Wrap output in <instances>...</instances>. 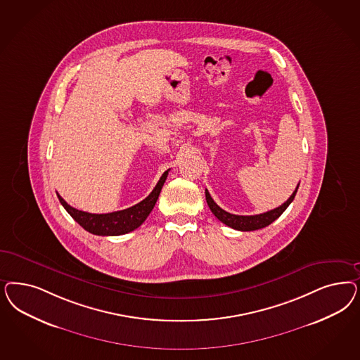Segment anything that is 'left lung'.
I'll use <instances>...</instances> for the list:
<instances>
[{
	"instance_id": "left-lung-1",
	"label": "left lung",
	"mask_w": 360,
	"mask_h": 360,
	"mask_svg": "<svg viewBox=\"0 0 360 360\" xmlns=\"http://www.w3.org/2000/svg\"><path fill=\"white\" fill-rule=\"evenodd\" d=\"M298 186L295 188V191L292 192L290 198H288V201H285L282 205H279L278 208L271 209L265 213L261 214H255V216H238V214H232L224 209H221L214 200L210 198L208 189H205V198L208 202V207L212 213L225 225L231 226L236 231H243V232H250V231H257V229H262L267 225H270L273 221L277 220L279 216L286 210V208L291 204V201L295 198V193L298 191Z\"/></svg>"
}]
</instances>
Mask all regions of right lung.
Segmentation results:
<instances>
[{
	"mask_svg": "<svg viewBox=\"0 0 360 360\" xmlns=\"http://www.w3.org/2000/svg\"><path fill=\"white\" fill-rule=\"evenodd\" d=\"M168 171H165L162 174L159 183L153 188L151 193L143 201H140L139 204H136L131 208L112 212V213H105V214L87 213V212L70 207L69 204L60 198L58 193H57V196H58L60 204L63 205V208L68 210L70 216L87 232L93 233L96 236H120V234H126V233L135 231L148 217V214L151 213L152 209L159 198L160 191H162L165 179L168 176Z\"/></svg>",
	"mask_w": 360,
	"mask_h": 360,
	"instance_id": "add662e5",
	"label": "right lung"
}]
</instances>
